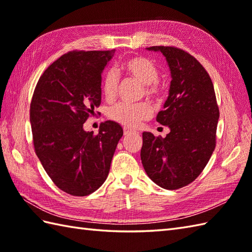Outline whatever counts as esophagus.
Segmentation results:
<instances>
[{
  "instance_id": "1",
  "label": "esophagus",
  "mask_w": 252,
  "mask_h": 252,
  "mask_svg": "<svg viewBox=\"0 0 252 252\" xmlns=\"http://www.w3.org/2000/svg\"><path fill=\"white\" fill-rule=\"evenodd\" d=\"M134 132H135L134 130L129 129V127H125V129H123V134H125V135L132 134V133H134Z\"/></svg>"
}]
</instances>
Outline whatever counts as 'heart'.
I'll return each mask as SVG.
<instances>
[{"instance_id":"obj_1","label":"heart","mask_w":252,"mask_h":252,"mask_svg":"<svg viewBox=\"0 0 252 252\" xmlns=\"http://www.w3.org/2000/svg\"><path fill=\"white\" fill-rule=\"evenodd\" d=\"M121 70L143 84V95L156 101L161 99L163 90L158 83L159 70L151 60L143 56L126 58L121 63ZM118 85H119V80L116 72L114 70L107 71L101 81V92L106 100L111 101L115 99ZM152 114V106L146 101L138 104L118 103L108 110L109 119L130 127H134L141 121L148 119Z\"/></svg>"}]
</instances>
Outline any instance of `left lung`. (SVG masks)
Masks as SVG:
<instances>
[{
	"mask_svg": "<svg viewBox=\"0 0 252 252\" xmlns=\"http://www.w3.org/2000/svg\"><path fill=\"white\" fill-rule=\"evenodd\" d=\"M147 50L161 52L171 71L168 99L156 118L170 133H143L142 163L157 185L179 189L198 178L215 151L220 111L211 78L194 56L175 46Z\"/></svg>",
	"mask_w": 252,
	"mask_h": 252,
	"instance_id": "obj_1",
	"label": "left lung"
}]
</instances>
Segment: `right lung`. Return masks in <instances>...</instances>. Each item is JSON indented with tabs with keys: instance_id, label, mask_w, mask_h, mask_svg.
Listing matches in <instances>:
<instances>
[{
	"instance_id": "obj_1",
	"label": "right lung",
	"mask_w": 252,
	"mask_h": 252,
	"mask_svg": "<svg viewBox=\"0 0 252 252\" xmlns=\"http://www.w3.org/2000/svg\"><path fill=\"white\" fill-rule=\"evenodd\" d=\"M111 51H71L47 67L30 103L32 138L37 158L54 184L72 196L98 189L108 176L119 123H101L98 134L83 123L101 99V72Z\"/></svg>"
}]
</instances>
